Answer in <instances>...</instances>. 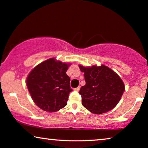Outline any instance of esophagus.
<instances>
[{
  "mask_svg": "<svg viewBox=\"0 0 148 148\" xmlns=\"http://www.w3.org/2000/svg\"><path fill=\"white\" fill-rule=\"evenodd\" d=\"M80 88V86H78V87H77V88H74V90H76V91H79Z\"/></svg>",
  "mask_w": 148,
  "mask_h": 148,
  "instance_id": "esophagus-1",
  "label": "esophagus"
}]
</instances>
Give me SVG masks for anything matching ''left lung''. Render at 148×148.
<instances>
[{
  "label": "left lung",
  "mask_w": 148,
  "mask_h": 148,
  "mask_svg": "<svg viewBox=\"0 0 148 148\" xmlns=\"http://www.w3.org/2000/svg\"><path fill=\"white\" fill-rule=\"evenodd\" d=\"M78 66L80 71L84 72L86 82L79 92L82 105L95 114L108 112L115 108L125 89L121 77L103 64L99 66Z\"/></svg>",
  "instance_id": "8db88e82"
}]
</instances>
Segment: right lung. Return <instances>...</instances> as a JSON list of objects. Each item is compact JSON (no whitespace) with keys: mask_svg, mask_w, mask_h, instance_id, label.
Returning a JSON list of instances; mask_svg holds the SVG:
<instances>
[{"mask_svg":"<svg viewBox=\"0 0 148 148\" xmlns=\"http://www.w3.org/2000/svg\"><path fill=\"white\" fill-rule=\"evenodd\" d=\"M70 63L50 58L34 67L26 78L32 99L41 110L56 112L67 105L70 78L66 74Z\"/></svg>","mask_w":148,"mask_h":148,"instance_id":"1","label":"right lung"}]
</instances>
